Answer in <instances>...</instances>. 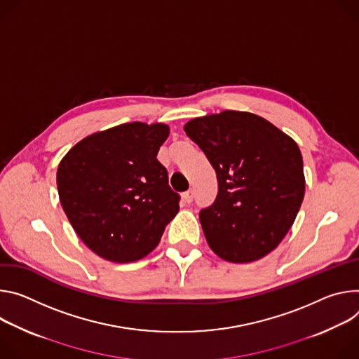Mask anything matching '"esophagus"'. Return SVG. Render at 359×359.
Returning <instances> with one entry per match:
<instances>
[{
	"instance_id": "1",
	"label": "esophagus",
	"mask_w": 359,
	"mask_h": 359,
	"mask_svg": "<svg viewBox=\"0 0 359 359\" xmlns=\"http://www.w3.org/2000/svg\"><path fill=\"white\" fill-rule=\"evenodd\" d=\"M192 198H194V192H192V189L185 191V192L182 194V201H184L185 204H191V203H192Z\"/></svg>"
}]
</instances>
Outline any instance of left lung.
Wrapping results in <instances>:
<instances>
[{
	"mask_svg": "<svg viewBox=\"0 0 359 359\" xmlns=\"http://www.w3.org/2000/svg\"><path fill=\"white\" fill-rule=\"evenodd\" d=\"M184 131L217 172L215 201L200 212L211 250L229 262L257 261L273 251L304 200L297 142L265 118L243 111L194 118Z\"/></svg>",
	"mask_w": 359,
	"mask_h": 359,
	"instance_id": "left-lung-1",
	"label": "left lung"
}]
</instances>
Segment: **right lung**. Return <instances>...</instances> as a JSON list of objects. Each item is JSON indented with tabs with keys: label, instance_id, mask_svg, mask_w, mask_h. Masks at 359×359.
I'll return each instance as SVG.
<instances>
[{
	"label": "right lung",
	"instance_id": "right-lung-1",
	"mask_svg": "<svg viewBox=\"0 0 359 359\" xmlns=\"http://www.w3.org/2000/svg\"><path fill=\"white\" fill-rule=\"evenodd\" d=\"M165 124L128 123L75 144L57 171L62 210L83 243L111 262H134L161 241L180 195L158 161Z\"/></svg>",
	"mask_w": 359,
	"mask_h": 359
}]
</instances>
